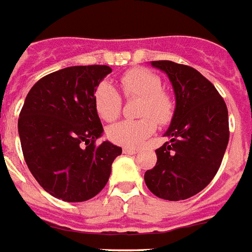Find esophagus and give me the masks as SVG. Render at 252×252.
Masks as SVG:
<instances>
[{"label": "esophagus", "instance_id": "34e87169", "mask_svg": "<svg viewBox=\"0 0 252 252\" xmlns=\"http://www.w3.org/2000/svg\"><path fill=\"white\" fill-rule=\"evenodd\" d=\"M138 150H135V149H127V147H125L124 149V154H128V155H134L137 154Z\"/></svg>", "mask_w": 252, "mask_h": 252}]
</instances>
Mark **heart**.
I'll use <instances>...</instances> for the list:
<instances>
[{
    "label": "heart",
    "mask_w": 252,
    "mask_h": 252,
    "mask_svg": "<svg viewBox=\"0 0 252 252\" xmlns=\"http://www.w3.org/2000/svg\"><path fill=\"white\" fill-rule=\"evenodd\" d=\"M162 81L151 70L135 67L121 77V89L127 99H138L134 121H122L107 128V137L119 146L138 147L157 130V124L167 125L175 114L173 94L160 88ZM94 106L103 121L111 122L122 111V98L117 89L103 81L94 92Z\"/></svg>",
    "instance_id": "b5f03b06"
}]
</instances>
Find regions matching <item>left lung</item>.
<instances>
[{"instance_id":"8db88e82","label":"left lung","mask_w":252,"mask_h":252,"mask_svg":"<svg viewBox=\"0 0 252 252\" xmlns=\"http://www.w3.org/2000/svg\"><path fill=\"white\" fill-rule=\"evenodd\" d=\"M164 71L175 94V114L164 133L169 142L157 149V164L145 173L149 190L166 200L195 195L218 173L226 151L227 106L198 70L173 61H151Z\"/></svg>"}]
</instances>
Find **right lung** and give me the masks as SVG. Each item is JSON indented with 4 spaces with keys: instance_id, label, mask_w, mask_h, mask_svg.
Returning a JSON list of instances; mask_svg holds the SVG:
<instances>
[{
    "instance_id": "right-lung-1",
    "label": "right lung",
    "mask_w": 252,
    "mask_h": 252,
    "mask_svg": "<svg viewBox=\"0 0 252 252\" xmlns=\"http://www.w3.org/2000/svg\"><path fill=\"white\" fill-rule=\"evenodd\" d=\"M111 67L71 66L30 89L18 118L24 158L35 181L65 202L92 199L106 186L122 149L105 141L94 92Z\"/></svg>"
}]
</instances>
